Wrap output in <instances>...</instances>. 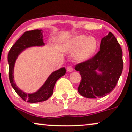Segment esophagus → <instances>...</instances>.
I'll return each mask as SVG.
<instances>
[{"label": "esophagus", "mask_w": 132, "mask_h": 132, "mask_svg": "<svg viewBox=\"0 0 132 132\" xmlns=\"http://www.w3.org/2000/svg\"><path fill=\"white\" fill-rule=\"evenodd\" d=\"M66 70H67L68 71L72 72V71H73V67H72L71 66H68L67 67V68H66Z\"/></svg>", "instance_id": "obj_1"}]
</instances>
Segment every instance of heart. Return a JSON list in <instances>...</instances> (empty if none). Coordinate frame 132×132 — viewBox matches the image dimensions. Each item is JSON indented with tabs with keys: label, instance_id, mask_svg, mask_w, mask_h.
I'll list each match as a JSON object with an SVG mask.
<instances>
[{
	"label": "heart",
	"instance_id": "b5f03b06",
	"mask_svg": "<svg viewBox=\"0 0 132 132\" xmlns=\"http://www.w3.org/2000/svg\"><path fill=\"white\" fill-rule=\"evenodd\" d=\"M99 46L97 40L93 37L78 35L70 39L64 46L66 51L76 54V59L84 61L95 54Z\"/></svg>",
	"mask_w": 132,
	"mask_h": 132
}]
</instances>
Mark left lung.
<instances>
[{
    "instance_id": "1",
    "label": "left lung",
    "mask_w": 132,
    "mask_h": 132,
    "mask_svg": "<svg viewBox=\"0 0 132 132\" xmlns=\"http://www.w3.org/2000/svg\"><path fill=\"white\" fill-rule=\"evenodd\" d=\"M123 68V52L111 32L102 38L99 52L94 57L75 66L80 71V95L89 99L103 97L116 87ZM97 70L101 73L98 74Z\"/></svg>"
}]
</instances>
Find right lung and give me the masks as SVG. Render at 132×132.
<instances>
[{"instance_id": "1", "label": "right lung", "mask_w": 132, "mask_h": 132, "mask_svg": "<svg viewBox=\"0 0 132 132\" xmlns=\"http://www.w3.org/2000/svg\"><path fill=\"white\" fill-rule=\"evenodd\" d=\"M42 31V30H33L24 32L12 45L8 53L9 77L11 85L23 101H27L30 103L42 102L47 100L53 94L54 87L58 79L66 74L65 68H61L59 70L52 72L42 87L33 94H26L24 92L21 90L14 82L13 75L14 67L18 56L26 48L44 45Z\"/></svg>"}]
</instances>
